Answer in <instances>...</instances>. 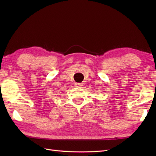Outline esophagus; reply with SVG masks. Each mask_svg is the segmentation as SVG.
<instances>
[{
	"label": "esophagus",
	"mask_w": 156,
	"mask_h": 156,
	"mask_svg": "<svg viewBox=\"0 0 156 156\" xmlns=\"http://www.w3.org/2000/svg\"><path fill=\"white\" fill-rule=\"evenodd\" d=\"M75 86L77 87H81L83 86V83H75Z\"/></svg>",
	"instance_id": "34e87169"
}]
</instances>
